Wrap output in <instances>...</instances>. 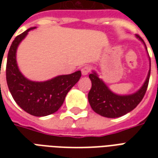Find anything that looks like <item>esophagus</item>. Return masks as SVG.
<instances>
[{
  "mask_svg": "<svg viewBox=\"0 0 158 158\" xmlns=\"http://www.w3.org/2000/svg\"><path fill=\"white\" fill-rule=\"evenodd\" d=\"M90 71V67L89 66H85L84 68L81 69V72H82L83 75H87Z\"/></svg>",
  "mask_w": 158,
  "mask_h": 158,
  "instance_id": "esophagus-1",
  "label": "esophagus"
}]
</instances>
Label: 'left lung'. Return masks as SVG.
<instances>
[{"label": "left lung", "instance_id": "1", "mask_svg": "<svg viewBox=\"0 0 158 158\" xmlns=\"http://www.w3.org/2000/svg\"><path fill=\"white\" fill-rule=\"evenodd\" d=\"M135 37L142 42L147 51L145 42L138 35ZM149 56V55H148ZM150 60V57H149ZM151 73V61L150 69L143 85L136 92L129 95H118L113 92L108 88L102 79H100L98 74L95 71L89 75L91 80V89L88 94L89 103L93 111L101 116L106 118H119L131 112L138 106L146 94L148 86Z\"/></svg>", "mask_w": 158, "mask_h": 158}]
</instances>
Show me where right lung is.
Here are the masks:
<instances>
[{
  "instance_id": "right-lung-1",
  "label": "right lung",
  "mask_w": 158,
  "mask_h": 158,
  "mask_svg": "<svg viewBox=\"0 0 158 158\" xmlns=\"http://www.w3.org/2000/svg\"><path fill=\"white\" fill-rule=\"evenodd\" d=\"M33 27L16 37L9 49L6 62V83L13 99L26 113L44 117L56 113L62 106L67 94L81 77V72L58 75L46 81H32L23 75L17 63L19 44Z\"/></svg>"
}]
</instances>
